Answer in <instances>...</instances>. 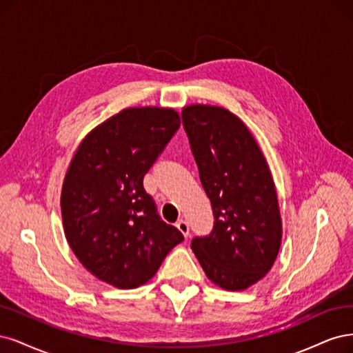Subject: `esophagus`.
Here are the masks:
<instances>
[{
    "label": "esophagus",
    "mask_w": 353,
    "mask_h": 353,
    "mask_svg": "<svg viewBox=\"0 0 353 353\" xmlns=\"http://www.w3.org/2000/svg\"><path fill=\"white\" fill-rule=\"evenodd\" d=\"M176 227L179 229V232H180L181 234H183L185 237L189 236V224H188L185 220H179L177 224H176Z\"/></svg>",
    "instance_id": "1"
}]
</instances>
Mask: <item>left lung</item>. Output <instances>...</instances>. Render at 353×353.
<instances>
[{"label": "left lung", "instance_id": "obj_1", "mask_svg": "<svg viewBox=\"0 0 353 353\" xmlns=\"http://www.w3.org/2000/svg\"><path fill=\"white\" fill-rule=\"evenodd\" d=\"M201 183L211 201L212 232L190 246L207 277L225 290L264 279L281 245L274 180L246 124L219 105L181 111Z\"/></svg>", "mask_w": 353, "mask_h": 353}]
</instances>
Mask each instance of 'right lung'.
Wrapping results in <instances>:
<instances>
[{
  "instance_id": "add662e5",
  "label": "right lung",
  "mask_w": 353,
  "mask_h": 353,
  "mask_svg": "<svg viewBox=\"0 0 353 353\" xmlns=\"http://www.w3.org/2000/svg\"><path fill=\"white\" fill-rule=\"evenodd\" d=\"M180 126L173 108H124L90 130L61 189L64 234L81 264L117 289L151 280L183 241L157 214L143 176Z\"/></svg>"
}]
</instances>
